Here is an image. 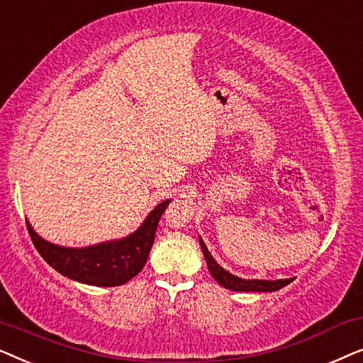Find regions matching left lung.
I'll return each instance as SVG.
<instances>
[{"label": "left lung", "instance_id": "obj_1", "mask_svg": "<svg viewBox=\"0 0 363 363\" xmlns=\"http://www.w3.org/2000/svg\"><path fill=\"white\" fill-rule=\"evenodd\" d=\"M203 255H205L208 269H210L211 276L215 277L218 284L226 287V289L231 291H240V292H272L277 289H282V287L292 282V279H279V281H259V279H241V277H236L230 274V272L223 269V267L218 264V262L213 259V256L208 251L203 240H200Z\"/></svg>", "mask_w": 363, "mask_h": 363}]
</instances>
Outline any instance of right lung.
<instances>
[{"label": "right lung", "instance_id": "right-lung-1", "mask_svg": "<svg viewBox=\"0 0 363 363\" xmlns=\"http://www.w3.org/2000/svg\"><path fill=\"white\" fill-rule=\"evenodd\" d=\"M168 203L170 200L162 201L133 235L82 250L51 245L38 236L29 223L26 226L39 255L62 276L84 284L113 287L125 284L143 269L155 240L158 220Z\"/></svg>", "mask_w": 363, "mask_h": 363}]
</instances>
